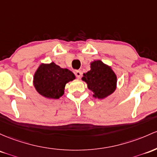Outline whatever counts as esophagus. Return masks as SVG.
Segmentation results:
<instances>
[{
  "label": "esophagus",
  "mask_w": 157,
  "mask_h": 157,
  "mask_svg": "<svg viewBox=\"0 0 157 157\" xmlns=\"http://www.w3.org/2000/svg\"><path fill=\"white\" fill-rule=\"evenodd\" d=\"M75 74L76 75V77H77L78 79H80L82 76V71L80 70H75Z\"/></svg>",
  "instance_id": "1"
}]
</instances>
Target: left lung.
I'll return each instance as SVG.
<instances>
[{"label": "left lung", "mask_w": 157, "mask_h": 157, "mask_svg": "<svg viewBox=\"0 0 157 157\" xmlns=\"http://www.w3.org/2000/svg\"><path fill=\"white\" fill-rule=\"evenodd\" d=\"M90 68L82 75V80L92 91L93 97L104 99L113 94L117 89V76L112 67L98 59L90 63Z\"/></svg>", "instance_id": "left-lung-1"}]
</instances>
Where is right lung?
<instances>
[{"mask_svg": "<svg viewBox=\"0 0 157 157\" xmlns=\"http://www.w3.org/2000/svg\"><path fill=\"white\" fill-rule=\"evenodd\" d=\"M75 78L73 72L52 62L39 65L34 73L33 83L42 97L51 100L59 99L64 94L65 85Z\"/></svg>", "mask_w": 157, "mask_h": 157, "instance_id": "obj_1", "label": "right lung"}]
</instances>
